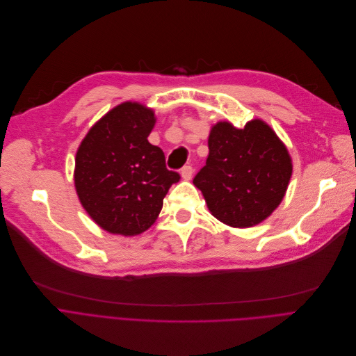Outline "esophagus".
Returning <instances> with one entry per match:
<instances>
[{"mask_svg":"<svg viewBox=\"0 0 356 356\" xmlns=\"http://www.w3.org/2000/svg\"><path fill=\"white\" fill-rule=\"evenodd\" d=\"M193 174H194V168L191 165H185L182 169H181V177L184 179H191L193 178Z\"/></svg>","mask_w":356,"mask_h":356,"instance_id":"esophagus-1","label":"esophagus"}]
</instances>
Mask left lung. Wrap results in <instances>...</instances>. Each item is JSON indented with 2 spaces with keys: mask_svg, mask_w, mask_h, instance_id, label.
I'll return each instance as SVG.
<instances>
[{
  "mask_svg": "<svg viewBox=\"0 0 356 356\" xmlns=\"http://www.w3.org/2000/svg\"><path fill=\"white\" fill-rule=\"evenodd\" d=\"M209 158L193 182L211 214L233 227L261 223L284 198L293 172L289 150L261 120L243 129L217 123L209 136Z\"/></svg>",
  "mask_w": 356,
  "mask_h": 356,
  "instance_id": "1",
  "label": "left lung"
}]
</instances>
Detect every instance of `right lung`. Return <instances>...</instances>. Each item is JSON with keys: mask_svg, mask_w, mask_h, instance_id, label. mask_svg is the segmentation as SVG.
I'll list each match as a JSON object with an SVG mask.
<instances>
[{"mask_svg": "<svg viewBox=\"0 0 356 356\" xmlns=\"http://www.w3.org/2000/svg\"><path fill=\"white\" fill-rule=\"evenodd\" d=\"M154 111L123 103L95 123L75 158V188L94 222L110 233L134 236L159 216L179 174L169 171L161 147L147 142Z\"/></svg>", "mask_w": 356, "mask_h": 356, "instance_id": "add662e5", "label": "right lung"}]
</instances>
